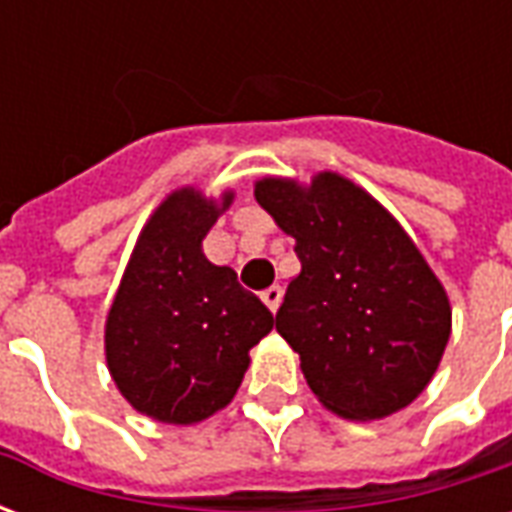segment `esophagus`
Here are the masks:
<instances>
[{
  "instance_id": "esophagus-1",
  "label": "esophagus",
  "mask_w": 512,
  "mask_h": 512,
  "mask_svg": "<svg viewBox=\"0 0 512 512\" xmlns=\"http://www.w3.org/2000/svg\"><path fill=\"white\" fill-rule=\"evenodd\" d=\"M263 301H266V307L271 312L279 310V301H282V288L279 285H271V288L263 290Z\"/></svg>"
}]
</instances>
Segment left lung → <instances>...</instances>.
I'll return each instance as SVG.
<instances>
[{
  "label": "left lung",
  "instance_id": "left-lung-1",
  "mask_svg": "<svg viewBox=\"0 0 512 512\" xmlns=\"http://www.w3.org/2000/svg\"><path fill=\"white\" fill-rule=\"evenodd\" d=\"M255 200L296 238L277 332L323 406L384 419L430 384L452 329L450 299L384 205L337 172L310 186L263 178Z\"/></svg>",
  "mask_w": 512,
  "mask_h": 512
}]
</instances>
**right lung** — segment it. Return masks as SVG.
Segmentation results:
<instances>
[{
  "label": "right lung",
  "mask_w": 512,
  "mask_h": 512,
  "mask_svg": "<svg viewBox=\"0 0 512 512\" xmlns=\"http://www.w3.org/2000/svg\"><path fill=\"white\" fill-rule=\"evenodd\" d=\"M233 202L172 191L136 238L106 315V365L120 395L158 422L194 425L238 392L255 348L274 326L233 268L213 266L202 238Z\"/></svg>",
  "instance_id": "1"
}]
</instances>
